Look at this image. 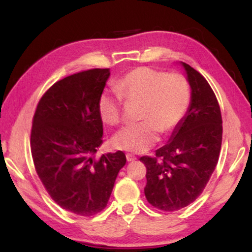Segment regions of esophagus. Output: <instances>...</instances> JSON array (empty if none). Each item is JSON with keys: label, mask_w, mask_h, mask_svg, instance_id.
Here are the masks:
<instances>
[{"label": "esophagus", "mask_w": 252, "mask_h": 252, "mask_svg": "<svg viewBox=\"0 0 252 252\" xmlns=\"http://www.w3.org/2000/svg\"><path fill=\"white\" fill-rule=\"evenodd\" d=\"M126 160H127V162H133V161L136 160V158L133 155H130V153H127Z\"/></svg>", "instance_id": "obj_1"}]
</instances>
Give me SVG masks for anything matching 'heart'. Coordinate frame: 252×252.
<instances>
[{"instance_id": "obj_1", "label": "heart", "mask_w": 252, "mask_h": 252, "mask_svg": "<svg viewBox=\"0 0 252 252\" xmlns=\"http://www.w3.org/2000/svg\"><path fill=\"white\" fill-rule=\"evenodd\" d=\"M119 92H102L97 111L102 121L117 126L122 120L124 99L140 102L141 122L126 126L114 134L113 146L120 150L142 153L155 146L160 132L167 135L178 126L190 103V88L185 76L168 74L141 66L130 71L118 83Z\"/></svg>"}]
</instances>
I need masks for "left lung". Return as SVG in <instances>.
Wrapping results in <instances>:
<instances>
[{"label": "left lung", "instance_id": "left-lung-1", "mask_svg": "<svg viewBox=\"0 0 252 252\" xmlns=\"http://www.w3.org/2000/svg\"><path fill=\"white\" fill-rule=\"evenodd\" d=\"M180 64L191 88L189 108L156 157L140 158L147 168L146 198L163 211L180 210L202 193L218 163L222 141V118L211 87L193 67Z\"/></svg>", "mask_w": 252, "mask_h": 252}]
</instances>
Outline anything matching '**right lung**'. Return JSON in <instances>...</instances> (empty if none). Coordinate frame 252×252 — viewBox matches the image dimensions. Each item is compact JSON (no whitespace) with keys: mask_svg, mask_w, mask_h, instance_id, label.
<instances>
[{"mask_svg":"<svg viewBox=\"0 0 252 252\" xmlns=\"http://www.w3.org/2000/svg\"><path fill=\"white\" fill-rule=\"evenodd\" d=\"M110 69H92L58 81L33 117L31 151L37 176L60 207L90 217L103 210L126 158L122 151L94 159L103 142L97 99Z\"/></svg>","mask_w":252,"mask_h":252,"instance_id":"right-lung-1","label":"right lung"}]
</instances>
